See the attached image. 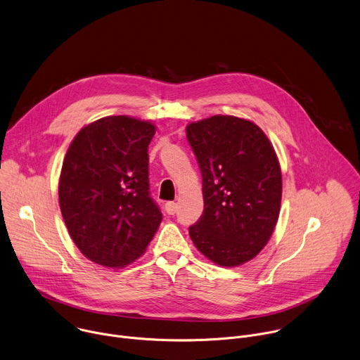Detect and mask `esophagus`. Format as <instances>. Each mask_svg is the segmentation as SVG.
<instances>
[{
    "label": "esophagus",
    "mask_w": 360,
    "mask_h": 360,
    "mask_svg": "<svg viewBox=\"0 0 360 360\" xmlns=\"http://www.w3.org/2000/svg\"><path fill=\"white\" fill-rule=\"evenodd\" d=\"M165 210H166L167 214L173 215V214L177 211V204H176L174 201H167V202L165 204Z\"/></svg>",
    "instance_id": "obj_1"
}]
</instances>
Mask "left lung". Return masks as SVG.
I'll use <instances>...</instances> for the list:
<instances>
[{"label": "left lung", "instance_id": "obj_1", "mask_svg": "<svg viewBox=\"0 0 360 360\" xmlns=\"http://www.w3.org/2000/svg\"><path fill=\"white\" fill-rule=\"evenodd\" d=\"M186 133L204 200L190 238L212 262L241 265L266 245L278 221L282 176L275 150L257 124L236 116L190 123Z\"/></svg>", "mask_w": 360, "mask_h": 360}]
</instances>
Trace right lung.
<instances>
[{"mask_svg": "<svg viewBox=\"0 0 360 360\" xmlns=\"http://www.w3.org/2000/svg\"><path fill=\"white\" fill-rule=\"evenodd\" d=\"M156 127L108 116L72 140L59 179V207L81 252L120 268L145 252L162 223L149 191L148 148Z\"/></svg>", "mask_w": 360, "mask_h": 360, "instance_id": "right-lung-1", "label": "right lung"}]
</instances>
